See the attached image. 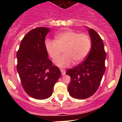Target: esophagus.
<instances>
[{
  "label": "esophagus",
  "instance_id": "esophagus-1",
  "mask_svg": "<svg viewBox=\"0 0 122 122\" xmlns=\"http://www.w3.org/2000/svg\"><path fill=\"white\" fill-rule=\"evenodd\" d=\"M61 74H62V76H64V75L66 74V71H65L64 70H63V69H61Z\"/></svg>",
  "mask_w": 122,
  "mask_h": 122
}]
</instances>
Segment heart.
Masks as SVG:
<instances>
[{"label":"heart","instance_id":"obj_1","mask_svg":"<svg viewBox=\"0 0 122 122\" xmlns=\"http://www.w3.org/2000/svg\"><path fill=\"white\" fill-rule=\"evenodd\" d=\"M45 46L49 56L55 59L63 50L64 55L54 60L55 65L60 68H66L81 63L90 51L92 42L86 34H78L72 30H67L58 34L55 41L47 39Z\"/></svg>","mask_w":122,"mask_h":122}]
</instances>
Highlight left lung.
<instances>
[{
    "label": "left lung",
    "instance_id": "8db88e82",
    "mask_svg": "<svg viewBox=\"0 0 122 122\" xmlns=\"http://www.w3.org/2000/svg\"><path fill=\"white\" fill-rule=\"evenodd\" d=\"M92 42L90 52L87 58L80 64L67 70L70 76L68 86L72 97L85 99L96 92L105 72V52L103 40L93 29L88 28Z\"/></svg>",
    "mask_w": 122,
    "mask_h": 122
}]
</instances>
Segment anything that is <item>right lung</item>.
<instances>
[{
    "instance_id": "right-lung-1",
    "label": "right lung",
    "mask_w": 122,
    "mask_h": 122,
    "mask_svg": "<svg viewBox=\"0 0 122 122\" xmlns=\"http://www.w3.org/2000/svg\"><path fill=\"white\" fill-rule=\"evenodd\" d=\"M50 28L39 27L23 37L17 52V71L23 88L32 97L46 99L52 94L54 86L61 76L58 67L48 58L45 46Z\"/></svg>"
}]
</instances>
